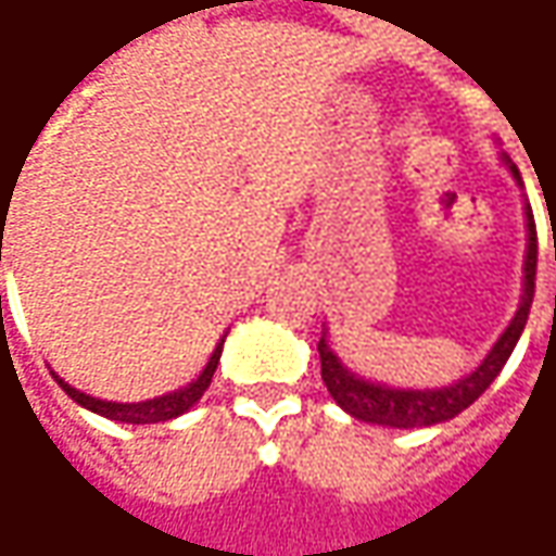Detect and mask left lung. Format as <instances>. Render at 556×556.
Segmentation results:
<instances>
[{
    "instance_id": "8db88e82",
    "label": "left lung",
    "mask_w": 556,
    "mask_h": 556,
    "mask_svg": "<svg viewBox=\"0 0 556 556\" xmlns=\"http://www.w3.org/2000/svg\"><path fill=\"white\" fill-rule=\"evenodd\" d=\"M507 166H510L514 179L520 182V169L510 161H507ZM526 228H529V247H526V275L520 309L514 315V321L507 325V331L498 337V343L492 346V353L482 358V365L477 371L467 374L464 380L452 383V387H442V390H393V387H383V383L362 380L350 368H343V362L331 353V346H328V340L321 333V340H318L321 380H325L328 393L333 395V402L343 412L358 417V420L383 424V427H399V430H408V427H433V424L452 420L464 408H470L489 390V383L498 377L504 362L510 358L517 340H520V333H523L526 318H529L532 293H535V263H539V238H535V219H532V210L529 206H526Z\"/></svg>"
}]
</instances>
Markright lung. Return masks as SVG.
Segmentation results:
<instances>
[{
    "mask_svg": "<svg viewBox=\"0 0 556 556\" xmlns=\"http://www.w3.org/2000/svg\"><path fill=\"white\" fill-rule=\"evenodd\" d=\"M223 343L219 340V346L213 350L210 355V362H206V368L198 374V380H191L188 387L182 390H176V393H166L157 395V399H148V402H104V399H96V395H86L74 390L71 383H64L58 374H54V380L61 383V390L74 399L76 405H83V408H89V412H96L101 417H111V420H119V424H163V420H173V417L185 415L203 393H206V387H210V380H213V374H216V365H219V355H223Z\"/></svg>",
    "mask_w": 556,
    "mask_h": 556,
    "instance_id": "add662e5",
    "label": "right lung"
}]
</instances>
